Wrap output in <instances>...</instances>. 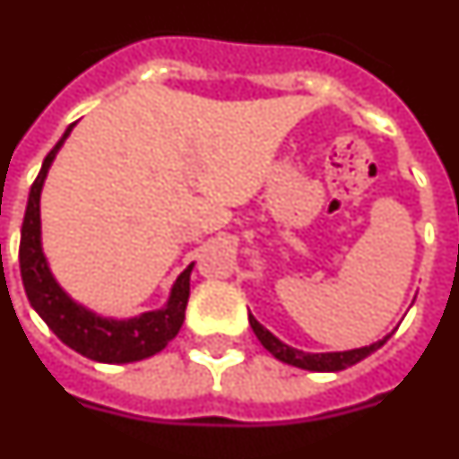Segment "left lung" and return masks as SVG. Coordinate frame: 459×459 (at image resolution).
<instances>
[{
    "instance_id": "8db88e82",
    "label": "left lung",
    "mask_w": 459,
    "mask_h": 459,
    "mask_svg": "<svg viewBox=\"0 0 459 459\" xmlns=\"http://www.w3.org/2000/svg\"><path fill=\"white\" fill-rule=\"evenodd\" d=\"M249 325H252L254 333H256V338L261 341V345H264L268 352L275 357V359L284 361V364H291V367H299V368H306V371H342V368L352 367V364H357V361L367 359L368 354L376 352L378 348H383L385 342H387V338L392 336H385L383 341L373 342V345H367V348H357V350H345V352H303V350H296L291 348V345H287V342H282L280 338H275L271 333V331L265 329V326H261L259 322H256V317L254 315H249Z\"/></svg>"
}]
</instances>
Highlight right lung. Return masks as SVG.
I'll list each match as a JSON object with an SVG mask.
<instances>
[{"label":"right lung","instance_id":"1","mask_svg":"<svg viewBox=\"0 0 459 459\" xmlns=\"http://www.w3.org/2000/svg\"><path fill=\"white\" fill-rule=\"evenodd\" d=\"M72 128H74V123L65 130L60 142L44 158L39 175L30 188L21 229V252H18L22 287L30 299V306L39 313L48 329L74 352L83 354L92 361H102V364H128V361L146 359V357L160 352L182 329L194 264L177 277L168 303L160 310L142 313L140 317H100L86 306L69 299L67 291L56 282L51 268L46 264L44 249H41L39 198L53 158L60 152V146L65 144Z\"/></svg>","mask_w":459,"mask_h":459}]
</instances>
